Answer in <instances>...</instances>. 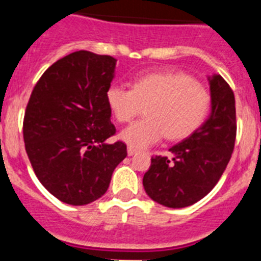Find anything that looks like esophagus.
I'll list each match as a JSON object with an SVG mask.
<instances>
[{
	"instance_id": "obj_1",
	"label": "esophagus",
	"mask_w": 261,
	"mask_h": 261,
	"mask_svg": "<svg viewBox=\"0 0 261 261\" xmlns=\"http://www.w3.org/2000/svg\"><path fill=\"white\" fill-rule=\"evenodd\" d=\"M127 154L128 155L137 154V150H135V149H133V147H128V149H127Z\"/></svg>"
}]
</instances>
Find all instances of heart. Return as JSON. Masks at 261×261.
I'll return each mask as SVG.
<instances>
[{
  "mask_svg": "<svg viewBox=\"0 0 261 261\" xmlns=\"http://www.w3.org/2000/svg\"><path fill=\"white\" fill-rule=\"evenodd\" d=\"M111 112L119 122L139 119L120 133L127 146L142 150L168 139L190 137L200 127L210 110V93L190 75L176 71H155L139 75L133 89L111 84L106 93Z\"/></svg>",
  "mask_w": 261,
  "mask_h": 261,
  "instance_id": "1",
  "label": "heart"
}]
</instances>
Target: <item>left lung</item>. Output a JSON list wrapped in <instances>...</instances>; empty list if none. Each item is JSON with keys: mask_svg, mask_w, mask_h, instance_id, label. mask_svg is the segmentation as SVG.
I'll return each instance as SVG.
<instances>
[{"mask_svg": "<svg viewBox=\"0 0 261 261\" xmlns=\"http://www.w3.org/2000/svg\"><path fill=\"white\" fill-rule=\"evenodd\" d=\"M211 111L198 130L169 149L171 157H151L143 188L169 208L191 206L218 182L230 161L236 141L234 94L219 74L207 77Z\"/></svg>", "mask_w": 261, "mask_h": 261, "instance_id": "left-lung-1", "label": "left lung"}]
</instances>
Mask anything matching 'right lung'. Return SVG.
I'll use <instances>...</instances> for the list:
<instances>
[{"label":"right lung","instance_id":"obj_1","mask_svg":"<svg viewBox=\"0 0 261 261\" xmlns=\"http://www.w3.org/2000/svg\"><path fill=\"white\" fill-rule=\"evenodd\" d=\"M116 59L75 51L47 69L24 116V143L35 174L51 195L71 206L101 198L127 155L115 134L107 89Z\"/></svg>","mask_w":261,"mask_h":261}]
</instances>
